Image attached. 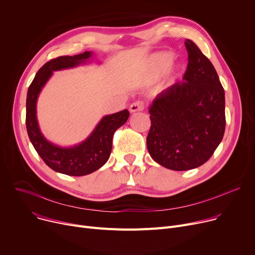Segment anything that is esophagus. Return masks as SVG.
I'll return each mask as SVG.
<instances>
[{"mask_svg": "<svg viewBox=\"0 0 255 255\" xmlns=\"http://www.w3.org/2000/svg\"><path fill=\"white\" fill-rule=\"evenodd\" d=\"M144 109V105L142 101H136V103H133L130 106V112L131 113H136V112H141Z\"/></svg>", "mask_w": 255, "mask_h": 255, "instance_id": "obj_1", "label": "esophagus"}]
</instances>
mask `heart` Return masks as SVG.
Here are the masks:
<instances>
[{"instance_id":"obj_1","label":"heart","mask_w":255,"mask_h":255,"mask_svg":"<svg viewBox=\"0 0 255 255\" xmlns=\"http://www.w3.org/2000/svg\"><path fill=\"white\" fill-rule=\"evenodd\" d=\"M174 60V55L170 52H161L152 56L143 74L140 75L139 81L143 85H151L157 82L171 66ZM180 75L178 69H172L169 72L168 84L172 85L176 82Z\"/></svg>"}]
</instances>
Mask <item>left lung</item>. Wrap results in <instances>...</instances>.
<instances>
[{
  "label": "left lung",
  "mask_w": 255,
  "mask_h": 255,
  "mask_svg": "<svg viewBox=\"0 0 255 255\" xmlns=\"http://www.w3.org/2000/svg\"><path fill=\"white\" fill-rule=\"evenodd\" d=\"M182 82L162 91L148 108L146 146L161 166L185 171L207 162L226 129L225 90L211 61L191 40Z\"/></svg>",
  "instance_id": "obj_1"
}]
</instances>
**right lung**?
<instances>
[{"label":"right lung","instance_id":"right-lung-1","mask_svg":"<svg viewBox=\"0 0 255 255\" xmlns=\"http://www.w3.org/2000/svg\"><path fill=\"white\" fill-rule=\"evenodd\" d=\"M93 56L92 51H86L78 55L60 56L46 62L27 90L25 124L30 142L51 169L71 176L90 174L107 163L112 151L114 133L127 122L129 112L123 110L103 117L86 139L79 144L64 147L49 141L43 135L37 118V101L53 72L88 63Z\"/></svg>","mask_w":255,"mask_h":255}]
</instances>
